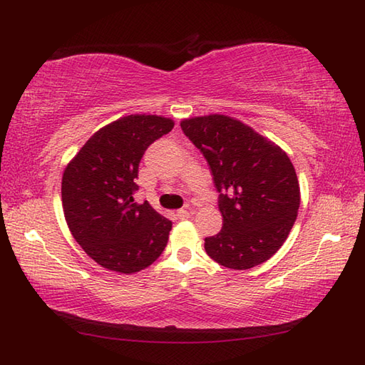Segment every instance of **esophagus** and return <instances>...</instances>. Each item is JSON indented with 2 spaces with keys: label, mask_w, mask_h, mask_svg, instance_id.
<instances>
[{
  "label": "esophagus",
  "mask_w": 365,
  "mask_h": 365,
  "mask_svg": "<svg viewBox=\"0 0 365 365\" xmlns=\"http://www.w3.org/2000/svg\"><path fill=\"white\" fill-rule=\"evenodd\" d=\"M190 215H191L190 207L180 208V210H177V218H178V220H187V218H190Z\"/></svg>",
  "instance_id": "34e87169"
}]
</instances>
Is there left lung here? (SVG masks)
I'll use <instances>...</instances> for the list:
<instances>
[{
    "label": "left lung",
    "instance_id": "8db88e82",
    "mask_svg": "<svg viewBox=\"0 0 365 365\" xmlns=\"http://www.w3.org/2000/svg\"><path fill=\"white\" fill-rule=\"evenodd\" d=\"M180 127L210 166L220 192L222 229L205 238L220 265L250 269L289 237L299 208V183L287 153L251 127L222 114L182 120Z\"/></svg>",
    "mask_w": 365,
    "mask_h": 365
}]
</instances>
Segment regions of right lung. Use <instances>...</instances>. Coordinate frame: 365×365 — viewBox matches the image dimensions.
<instances>
[{
    "label": "right lung",
    "mask_w": 365,
    "mask_h": 365,
    "mask_svg": "<svg viewBox=\"0 0 365 365\" xmlns=\"http://www.w3.org/2000/svg\"><path fill=\"white\" fill-rule=\"evenodd\" d=\"M174 122L161 115L131 114L100 128L68 163L63 175L67 226L98 265L131 274L157 260L173 222L144 200L135 202L139 163Z\"/></svg>",
    "instance_id": "add662e5"
}]
</instances>
